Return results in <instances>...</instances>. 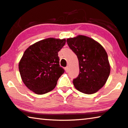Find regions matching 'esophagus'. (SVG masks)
<instances>
[{
    "label": "esophagus",
    "mask_w": 128,
    "mask_h": 128,
    "mask_svg": "<svg viewBox=\"0 0 128 128\" xmlns=\"http://www.w3.org/2000/svg\"><path fill=\"white\" fill-rule=\"evenodd\" d=\"M64 70H65V71H66V72H68V70H69V67H68V66H66V67H65Z\"/></svg>",
    "instance_id": "1"
}]
</instances>
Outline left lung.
I'll use <instances>...</instances> for the list:
<instances>
[{"label": "left lung", "mask_w": 128, "mask_h": 128, "mask_svg": "<svg viewBox=\"0 0 128 128\" xmlns=\"http://www.w3.org/2000/svg\"><path fill=\"white\" fill-rule=\"evenodd\" d=\"M66 42L79 62L80 74L73 80L75 88L85 94L96 93L105 84L110 74L107 52L102 44L86 36L70 38Z\"/></svg>", "instance_id": "1"}]
</instances>
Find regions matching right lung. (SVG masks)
<instances>
[{"label":"right lung","mask_w":128,"mask_h":128,"mask_svg":"<svg viewBox=\"0 0 128 128\" xmlns=\"http://www.w3.org/2000/svg\"><path fill=\"white\" fill-rule=\"evenodd\" d=\"M66 39L49 38L30 45L26 50L18 64L21 80L36 94L49 92L56 86L64 72L59 64L58 52Z\"/></svg>","instance_id":"add662e5"}]
</instances>
